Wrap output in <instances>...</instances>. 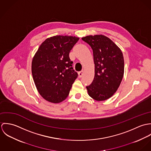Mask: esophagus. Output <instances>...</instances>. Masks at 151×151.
Here are the masks:
<instances>
[{
  "mask_svg": "<svg viewBox=\"0 0 151 151\" xmlns=\"http://www.w3.org/2000/svg\"><path fill=\"white\" fill-rule=\"evenodd\" d=\"M83 73H84V71H83V70H82V71L78 72V77H79L80 78H81V77L83 76Z\"/></svg>",
  "mask_w": 151,
  "mask_h": 151,
  "instance_id": "obj_1",
  "label": "esophagus"
}]
</instances>
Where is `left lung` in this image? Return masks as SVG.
<instances>
[{"label": "left lung", "instance_id": "8db88e82", "mask_svg": "<svg viewBox=\"0 0 151 151\" xmlns=\"http://www.w3.org/2000/svg\"><path fill=\"white\" fill-rule=\"evenodd\" d=\"M92 50L95 76L91 85L86 86L88 95L97 101L111 97L122 81L124 62L121 49L110 38L103 35L82 38Z\"/></svg>", "mask_w": 151, "mask_h": 151}]
</instances>
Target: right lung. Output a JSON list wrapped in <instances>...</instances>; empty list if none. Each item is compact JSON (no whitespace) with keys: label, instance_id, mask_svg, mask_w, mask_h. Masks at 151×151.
Here are the masks:
<instances>
[{"label":"right lung","instance_id":"right-lung-1","mask_svg":"<svg viewBox=\"0 0 151 151\" xmlns=\"http://www.w3.org/2000/svg\"><path fill=\"white\" fill-rule=\"evenodd\" d=\"M78 40V37L67 35L48 38L32 59L34 83L40 94L48 102L58 104L65 100L78 77L69 53Z\"/></svg>","mask_w":151,"mask_h":151}]
</instances>
